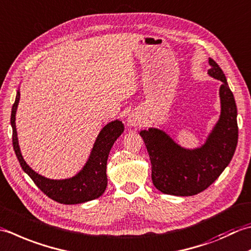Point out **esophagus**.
I'll use <instances>...</instances> for the list:
<instances>
[{
    "mask_svg": "<svg viewBox=\"0 0 251 251\" xmlns=\"http://www.w3.org/2000/svg\"><path fill=\"white\" fill-rule=\"evenodd\" d=\"M127 122H128V124L132 127L138 126L140 124V122H141L140 114L137 111L131 112L130 114L128 115V117H127Z\"/></svg>",
    "mask_w": 251,
    "mask_h": 251,
    "instance_id": "obj_1",
    "label": "esophagus"
}]
</instances>
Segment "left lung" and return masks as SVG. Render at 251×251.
Returning <instances> with one entry per match:
<instances>
[{
	"label": "left lung",
	"instance_id": "8db88e82",
	"mask_svg": "<svg viewBox=\"0 0 251 251\" xmlns=\"http://www.w3.org/2000/svg\"><path fill=\"white\" fill-rule=\"evenodd\" d=\"M208 74L222 81L221 115L200 148L186 149L163 130H141L151 161V178L161 193L173 196L197 195L217 179L229 164L238 140L237 107L223 71L212 58Z\"/></svg>",
	"mask_w": 251,
	"mask_h": 251
}]
</instances>
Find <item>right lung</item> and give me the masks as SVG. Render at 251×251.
<instances>
[{
  "label": "right lung",
  "instance_id": "right-lung-1",
  "mask_svg": "<svg viewBox=\"0 0 251 251\" xmlns=\"http://www.w3.org/2000/svg\"><path fill=\"white\" fill-rule=\"evenodd\" d=\"M19 91L12 107L11 125L13 128V147L25 173L29 175L33 183L38 186L49 198L63 204H77L99 198L104 193L107 185L106 162L110 150L115 140L124 131V124L119 120L113 121L103 127L93 145L92 151L86 165L77 175L66 179H50L36 173L25 162L18 146L15 115L19 102Z\"/></svg>",
  "mask_w": 251,
  "mask_h": 251
}]
</instances>
